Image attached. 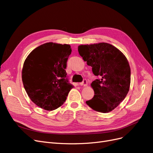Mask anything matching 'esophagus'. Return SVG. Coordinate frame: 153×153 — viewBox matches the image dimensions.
Segmentation results:
<instances>
[{
  "mask_svg": "<svg viewBox=\"0 0 153 153\" xmlns=\"http://www.w3.org/2000/svg\"><path fill=\"white\" fill-rule=\"evenodd\" d=\"M80 85L82 86H87V81L86 80V79H84L83 80V82L81 83Z\"/></svg>",
  "mask_w": 153,
  "mask_h": 153,
  "instance_id": "esophagus-1",
  "label": "esophagus"
}]
</instances>
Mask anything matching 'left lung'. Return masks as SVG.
<instances>
[{
	"label": "left lung",
	"instance_id": "obj_1",
	"mask_svg": "<svg viewBox=\"0 0 153 153\" xmlns=\"http://www.w3.org/2000/svg\"><path fill=\"white\" fill-rule=\"evenodd\" d=\"M78 53L98 76L91 84L94 96L86 103L95 111L108 113L126 98L131 82V69L126 56L107 43L81 45Z\"/></svg>",
	"mask_w": 153,
	"mask_h": 153
}]
</instances>
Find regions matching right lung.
Listing matches in <instances>:
<instances>
[{"label":"right lung","mask_w":153,"mask_h":153,"mask_svg":"<svg viewBox=\"0 0 153 153\" xmlns=\"http://www.w3.org/2000/svg\"><path fill=\"white\" fill-rule=\"evenodd\" d=\"M71 46L49 42L34 49L25 59L22 71L23 84L32 102L44 110L58 108L73 86L65 70Z\"/></svg>","instance_id":"1"}]
</instances>
